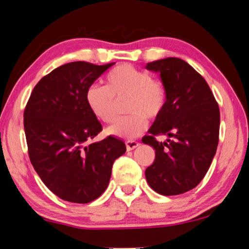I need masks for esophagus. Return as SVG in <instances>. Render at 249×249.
Masks as SVG:
<instances>
[{
  "instance_id": "esophagus-1",
  "label": "esophagus",
  "mask_w": 249,
  "mask_h": 249,
  "mask_svg": "<svg viewBox=\"0 0 249 249\" xmlns=\"http://www.w3.org/2000/svg\"><path fill=\"white\" fill-rule=\"evenodd\" d=\"M138 146H139L138 142H135V141L125 142V147H127V151H132V149L138 147Z\"/></svg>"
}]
</instances>
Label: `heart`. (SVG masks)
<instances>
[{
	"instance_id": "obj_1",
	"label": "heart",
	"mask_w": 249,
	"mask_h": 249,
	"mask_svg": "<svg viewBox=\"0 0 249 249\" xmlns=\"http://www.w3.org/2000/svg\"><path fill=\"white\" fill-rule=\"evenodd\" d=\"M127 98L122 117L108 129L118 138L132 139L142 135L147 120L161 117L168 103V91L163 83L153 79L146 71L131 64L115 67L105 78V86L91 85L85 94L91 113L104 124H111L117 117L118 102Z\"/></svg>"
}]
</instances>
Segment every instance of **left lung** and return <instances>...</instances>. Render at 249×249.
Returning a JSON list of instances; mask_svg holds the SVG:
<instances>
[{
    "label": "left lung",
    "instance_id": "left-lung-1",
    "mask_svg": "<svg viewBox=\"0 0 249 249\" xmlns=\"http://www.w3.org/2000/svg\"><path fill=\"white\" fill-rule=\"evenodd\" d=\"M146 69L160 73L168 103L142 139L155 149L145 177L156 193L179 195L195 188L210 169L219 144V105L205 79L186 61L166 57L147 63ZM159 134L174 139L158 142Z\"/></svg>",
    "mask_w": 249,
    "mask_h": 249
}]
</instances>
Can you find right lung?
I'll list each match as a JSON object with an SVG mask.
<instances>
[{
    "instance_id": "add662e5",
    "label": "right lung",
    "mask_w": 249,
    "mask_h": 249,
    "mask_svg": "<svg viewBox=\"0 0 249 249\" xmlns=\"http://www.w3.org/2000/svg\"><path fill=\"white\" fill-rule=\"evenodd\" d=\"M113 64H63L38 81L26 105L30 162L47 188L63 200L86 204L98 198L110 182L113 162L125 152L124 142L112 136L86 145L102 124L85 94Z\"/></svg>"
}]
</instances>
